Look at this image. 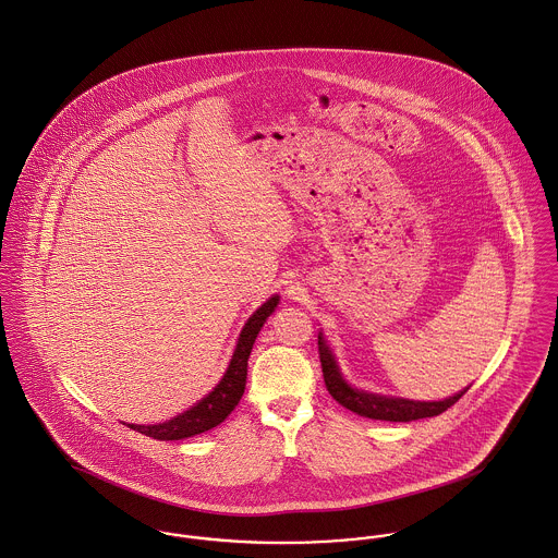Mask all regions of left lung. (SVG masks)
Returning a JSON list of instances; mask_svg holds the SVG:
<instances>
[{"label": "left lung", "instance_id": "obj_1", "mask_svg": "<svg viewBox=\"0 0 558 558\" xmlns=\"http://www.w3.org/2000/svg\"><path fill=\"white\" fill-rule=\"evenodd\" d=\"M318 357H320V366H323L325 387L331 393V398L336 402H340L342 407H347L349 411H353L362 417H371V420L413 422V420L434 417V415H440L442 411H447L449 407H453L469 391V387H466L460 393H456L447 400H440V402H415V400H404V398L376 396L368 391H357L344 383V378L340 376V371L333 362L331 351L327 349V344L323 342L320 336H318Z\"/></svg>", "mask_w": 558, "mask_h": 558}]
</instances>
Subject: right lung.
Returning <instances> with one entry per match:
<instances>
[{
    "mask_svg": "<svg viewBox=\"0 0 558 558\" xmlns=\"http://www.w3.org/2000/svg\"><path fill=\"white\" fill-rule=\"evenodd\" d=\"M276 306H278V298H271L250 316L246 327L240 333L238 349L233 353L229 368L209 396H205L198 404H194L192 409H187L182 415H178L165 424H158V426L128 424V426L136 433L158 438V440H180V438H187L194 434L207 433V430L216 428L218 424H222L244 396L252 344H254L256 333L260 331L265 318L274 312Z\"/></svg>",
    "mask_w": 558,
    "mask_h": 558,
    "instance_id": "right-lung-1",
    "label": "right lung"
}]
</instances>
